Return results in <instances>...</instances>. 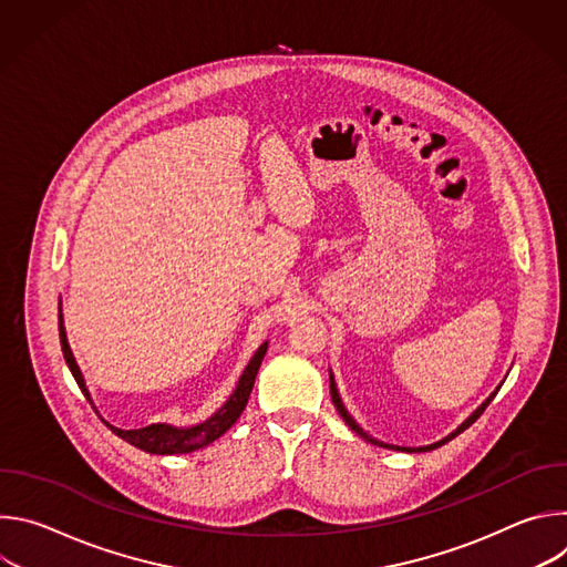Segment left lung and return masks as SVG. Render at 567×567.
Returning a JSON list of instances; mask_svg holds the SVG:
<instances>
[{
  "mask_svg": "<svg viewBox=\"0 0 567 567\" xmlns=\"http://www.w3.org/2000/svg\"><path fill=\"white\" fill-rule=\"evenodd\" d=\"M501 390V385L487 396V399H484L482 403H480V406L453 431V433H449L446 437H442L440 442H433V444H429V446H417V449H411V446H396V444H385V442H381V440H377V437H372L370 433H365L359 424H357V420L348 413V409H346V403H343V399H341V394H339V388H337V381H334V372L330 370V394H332V401H334V406H337V411H339V415L343 417V422L359 435V437H363L365 442H370V444H374V446H381V449H390V451H403V453H424V451H433V449H437V446H442V444H446V442H451L455 435H460L462 431H466L482 413H484V409H487L489 406V403H492V399L496 396V392Z\"/></svg>",
  "mask_w": 567,
  "mask_h": 567,
  "instance_id": "obj_1",
  "label": "left lung"
}]
</instances>
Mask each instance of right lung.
Here are the masks:
<instances>
[{
	"label": "right lung",
	"mask_w": 567,
	"mask_h": 567,
	"mask_svg": "<svg viewBox=\"0 0 567 567\" xmlns=\"http://www.w3.org/2000/svg\"><path fill=\"white\" fill-rule=\"evenodd\" d=\"M58 330H60V346H62V354H64V361L75 379V383L80 385V390H83V394L87 396V401L94 406L92 401V394H90V388L85 383V377L83 372H80L78 363H75V357L69 348V341H66V330H64V316H62V300L58 302ZM267 348H269V341H265L256 354L251 357L249 365L245 368V372H241L239 381L235 383V390L230 392V396L221 403V409H217L208 420L199 422V424H193V426H175V424H150L145 429H118V426H112L110 422H105L110 426V431L114 435H118L121 440L130 442L132 446L145 451V453H154V455H177V453H193L197 449H204L208 446L210 442H215L217 437H221L235 422L237 417L241 415V411L247 409V401L251 396V390H254V383H256V377H258V370H260V363L267 354Z\"/></svg>",
	"instance_id": "obj_1"
}]
</instances>
